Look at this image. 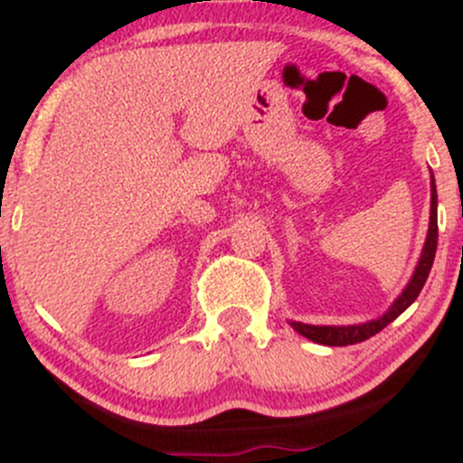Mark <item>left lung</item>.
<instances>
[{
    "instance_id": "left-lung-1",
    "label": "left lung",
    "mask_w": 463,
    "mask_h": 463,
    "mask_svg": "<svg viewBox=\"0 0 463 463\" xmlns=\"http://www.w3.org/2000/svg\"><path fill=\"white\" fill-rule=\"evenodd\" d=\"M435 251H437V187H435V175H430V222H428V236H426V242H423L419 263L414 267L412 276H410L403 292L394 298V303L390 305L379 318H373V321H365V323H356V326H307V323H298V321H289V326H292L301 336L309 338V341L314 343H321V345H354V343H361L365 341V338L374 336L376 332L383 330L388 323H392L399 314L406 312L410 305L414 303V298L419 297L421 288L426 285L428 274H430L432 260H435Z\"/></svg>"
}]
</instances>
